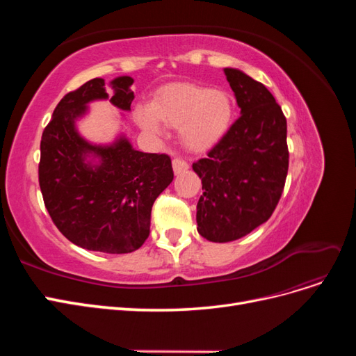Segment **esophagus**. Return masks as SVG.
Instances as JSON below:
<instances>
[{"label": "esophagus", "mask_w": 356, "mask_h": 356, "mask_svg": "<svg viewBox=\"0 0 356 356\" xmlns=\"http://www.w3.org/2000/svg\"><path fill=\"white\" fill-rule=\"evenodd\" d=\"M172 168H174V172L178 175L181 172H184L188 169V163L186 160H181V159H174L172 160Z\"/></svg>", "instance_id": "1"}]
</instances>
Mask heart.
Returning <instances> with one entry per match:
<instances>
[{
    "mask_svg": "<svg viewBox=\"0 0 356 356\" xmlns=\"http://www.w3.org/2000/svg\"><path fill=\"white\" fill-rule=\"evenodd\" d=\"M136 122L154 136L163 134L161 124L179 127L181 143L191 152H207L227 134L233 102L230 95L220 89L196 84H177L161 92L153 105H139Z\"/></svg>",
    "mask_w": 356,
    "mask_h": 356,
    "instance_id": "obj_1",
    "label": "heart"
}]
</instances>
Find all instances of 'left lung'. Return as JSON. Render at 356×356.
Segmentation results:
<instances>
[{
  "instance_id": "1",
  "label": "left lung",
  "mask_w": 356,
  "mask_h": 356,
  "mask_svg": "<svg viewBox=\"0 0 356 356\" xmlns=\"http://www.w3.org/2000/svg\"><path fill=\"white\" fill-rule=\"evenodd\" d=\"M241 117L204 159L193 163L202 178L197 232L211 242H232L272 217L288 174L286 118L264 84L224 68Z\"/></svg>"
}]
</instances>
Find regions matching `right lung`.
Wrapping results in <instances>:
<instances>
[{"label": "right lung", "instance_id": "obj_1", "mask_svg": "<svg viewBox=\"0 0 356 356\" xmlns=\"http://www.w3.org/2000/svg\"><path fill=\"white\" fill-rule=\"evenodd\" d=\"M132 77L111 81L110 102L131 110ZM108 99L104 79L67 93L41 136L38 181L42 199L59 232L74 245L106 254L136 251L149 234L154 200L174 179L168 154L143 153L124 136L111 145L86 141L75 129L88 104ZM96 156V165L88 162Z\"/></svg>", "mask_w": 356, "mask_h": 356}]
</instances>
